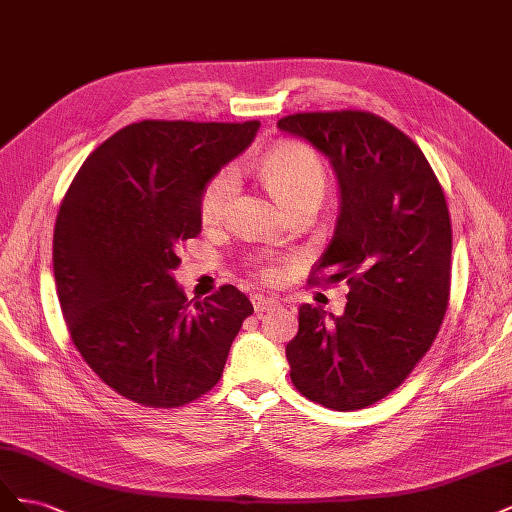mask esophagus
<instances>
[{"label":"esophagus","mask_w":512,"mask_h":512,"mask_svg":"<svg viewBox=\"0 0 512 512\" xmlns=\"http://www.w3.org/2000/svg\"><path fill=\"white\" fill-rule=\"evenodd\" d=\"M252 305H254L256 312H267V309H273L277 305V299L265 297V294H254Z\"/></svg>","instance_id":"obj_1"}]
</instances>
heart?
Listing matches in <instances>:
<instances>
[{
  "instance_id": "heart-1",
  "label": "heart",
  "mask_w": 512,
  "mask_h": 512,
  "mask_svg": "<svg viewBox=\"0 0 512 512\" xmlns=\"http://www.w3.org/2000/svg\"><path fill=\"white\" fill-rule=\"evenodd\" d=\"M262 179L273 194L292 209L303 200H320L327 188V168L318 153L303 143H280L269 149L258 162ZM239 192V173L235 166H224L211 175L198 194V215L205 226H218L226 220L232 200ZM273 280L275 273L265 271Z\"/></svg>"
}]
</instances>
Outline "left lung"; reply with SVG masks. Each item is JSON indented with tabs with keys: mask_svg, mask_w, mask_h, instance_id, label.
<instances>
[{
	"mask_svg": "<svg viewBox=\"0 0 512 512\" xmlns=\"http://www.w3.org/2000/svg\"><path fill=\"white\" fill-rule=\"evenodd\" d=\"M277 128L320 149L342 192L335 237L307 284L350 288L333 322L301 305L286 346L290 380L324 408L374 406L412 374L446 314L453 228L444 190L421 147L374 113H294Z\"/></svg>",
	"mask_w": 512,
	"mask_h": 512,
	"instance_id": "obj_1",
	"label": "left lung"
}]
</instances>
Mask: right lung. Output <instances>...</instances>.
Masks as SVG:
<instances>
[{
  "label": "right lung",
  "mask_w": 512,
  "mask_h": 512,
  "mask_svg": "<svg viewBox=\"0 0 512 512\" xmlns=\"http://www.w3.org/2000/svg\"><path fill=\"white\" fill-rule=\"evenodd\" d=\"M258 128L130 123L89 153L61 200L53 269L68 333L96 376L134 404L181 408L209 393L254 314L230 284L192 304L170 273L179 247L200 235V188Z\"/></svg>",
  "instance_id": "add662e5"
}]
</instances>
